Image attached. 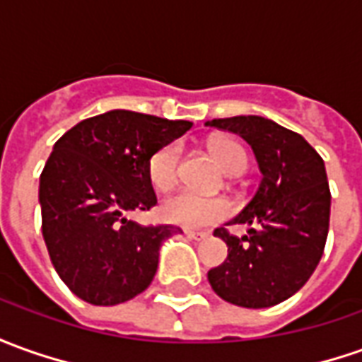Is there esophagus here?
Masks as SVG:
<instances>
[{"instance_id": "1", "label": "esophagus", "mask_w": 362, "mask_h": 362, "mask_svg": "<svg viewBox=\"0 0 362 362\" xmlns=\"http://www.w3.org/2000/svg\"><path fill=\"white\" fill-rule=\"evenodd\" d=\"M184 235H186V238H190V240H196V242H200V240H206V238H208V233L206 232H196V230H184Z\"/></svg>"}]
</instances>
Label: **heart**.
<instances>
[{
  "label": "heart",
  "mask_w": 362,
  "mask_h": 362,
  "mask_svg": "<svg viewBox=\"0 0 362 362\" xmlns=\"http://www.w3.org/2000/svg\"><path fill=\"white\" fill-rule=\"evenodd\" d=\"M210 150L228 174H240L247 164L245 150L233 140H214ZM182 146L180 142H168L150 154L146 174L156 190H168L178 180ZM232 212V204L222 196H204L194 190H178L160 204L164 220L184 228H202L222 222Z\"/></svg>",
  "instance_id": "1"
}]
</instances>
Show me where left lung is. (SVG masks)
<instances>
[{"mask_svg":"<svg viewBox=\"0 0 362 362\" xmlns=\"http://www.w3.org/2000/svg\"><path fill=\"white\" fill-rule=\"evenodd\" d=\"M206 124L240 134L264 174L255 196L230 222L245 223L247 233L214 232L228 245V257L208 272V281L228 303L247 309L281 303L307 284L325 250L331 212L325 162L301 134L264 117Z\"/></svg>","mask_w":362,"mask_h":362,"instance_id":"1","label":"left lung"}]
</instances>
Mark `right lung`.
Here are the masks:
<instances>
[{"mask_svg":"<svg viewBox=\"0 0 362 362\" xmlns=\"http://www.w3.org/2000/svg\"><path fill=\"white\" fill-rule=\"evenodd\" d=\"M192 129L132 110L81 120L55 142L39 178L41 232L63 284L90 305H119L154 279L174 226H140L129 212L156 204L150 154Z\"/></svg>","mask_w":362,"mask_h":362,"instance_id":"right-lung-1","label":"right lung"}]
</instances>
